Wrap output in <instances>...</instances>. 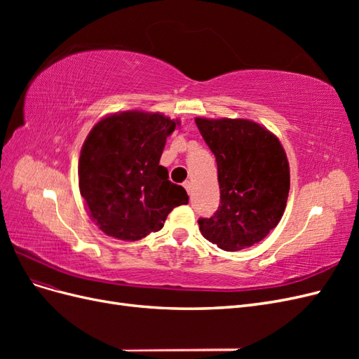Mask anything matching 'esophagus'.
<instances>
[{"mask_svg":"<svg viewBox=\"0 0 359 359\" xmlns=\"http://www.w3.org/2000/svg\"><path fill=\"white\" fill-rule=\"evenodd\" d=\"M184 189H186V190H187V193L190 194V191H191V182H190V181H186V182H184Z\"/></svg>","mask_w":359,"mask_h":359,"instance_id":"obj_1","label":"esophagus"}]
</instances>
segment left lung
I'll return each instance as SVG.
<instances>
[{"label": "left lung", "instance_id": "obj_1", "mask_svg": "<svg viewBox=\"0 0 359 359\" xmlns=\"http://www.w3.org/2000/svg\"><path fill=\"white\" fill-rule=\"evenodd\" d=\"M217 161L220 206L199 229L224 252L262 241L281 220L290 189L289 161L276 135L250 119L196 118Z\"/></svg>", "mask_w": 359, "mask_h": 359}]
</instances>
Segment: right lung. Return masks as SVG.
<instances>
[{"instance_id":"right-lung-1","label":"right lung","mask_w":359,"mask_h":359,"mask_svg":"<svg viewBox=\"0 0 359 359\" xmlns=\"http://www.w3.org/2000/svg\"><path fill=\"white\" fill-rule=\"evenodd\" d=\"M180 124L161 114L107 115L86 136L79 157V190L91 220L106 235L137 241L163 227L189 203L187 191L160 166L166 139Z\"/></svg>"}]
</instances>
